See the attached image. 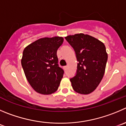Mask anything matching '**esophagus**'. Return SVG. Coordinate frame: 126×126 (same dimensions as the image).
Returning <instances> with one entry per match:
<instances>
[{
    "mask_svg": "<svg viewBox=\"0 0 126 126\" xmlns=\"http://www.w3.org/2000/svg\"><path fill=\"white\" fill-rule=\"evenodd\" d=\"M63 68H64V70H66L67 69V66H64Z\"/></svg>",
    "mask_w": 126,
    "mask_h": 126,
    "instance_id": "esophagus-1",
    "label": "esophagus"
}]
</instances>
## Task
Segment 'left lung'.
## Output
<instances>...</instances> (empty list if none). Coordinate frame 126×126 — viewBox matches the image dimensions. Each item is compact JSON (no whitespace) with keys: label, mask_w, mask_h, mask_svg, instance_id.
<instances>
[{"label":"left lung","mask_w":126,"mask_h":126,"mask_svg":"<svg viewBox=\"0 0 126 126\" xmlns=\"http://www.w3.org/2000/svg\"><path fill=\"white\" fill-rule=\"evenodd\" d=\"M76 53L77 74L70 79L75 92L82 94L93 92L104 76L108 54L103 43L96 38L79 33L65 37Z\"/></svg>","instance_id":"left-lung-1"}]
</instances>
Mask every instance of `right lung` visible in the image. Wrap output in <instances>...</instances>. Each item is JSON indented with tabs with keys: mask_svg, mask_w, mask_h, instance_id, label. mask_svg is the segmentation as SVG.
I'll return each mask as SVG.
<instances>
[{
	"mask_svg": "<svg viewBox=\"0 0 126 126\" xmlns=\"http://www.w3.org/2000/svg\"><path fill=\"white\" fill-rule=\"evenodd\" d=\"M63 41L62 37H46L24 49L21 65L28 82L38 93L51 94L59 86L64 70L57 64V51Z\"/></svg>",
	"mask_w": 126,
	"mask_h": 126,
	"instance_id": "right-lung-1",
	"label": "right lung"
}]
</instances>
